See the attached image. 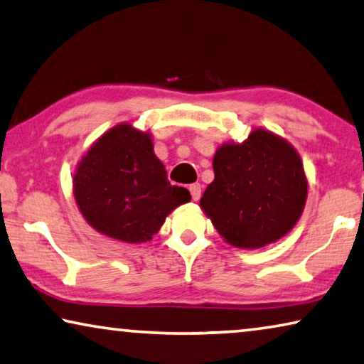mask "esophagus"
<instances>
[{
	"instance_id": "34e87169",
	"label": "esophagus",
	"mask_w": 364,
	"mask_h": 364,
	"mask_svg": "<svg viewBox=\"0 0 364 364\" xmlns=\"http://www.w3.org/2000/svg\"><path fill=\"white\" fill-rule=\"evenodd\" d=\"M200 191H203V188H200L199 183H194V184H191V186H189V193H191V198L194 200H199Z\"/></svg>"
}]
</instances>
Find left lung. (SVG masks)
Wrapping results in <instances>:
<instances>
[{
	"mask_svg": "<svg viewBox=\"0 0 364 364\" xmlns=\"http://www.w3.org/2000/svg\"><path fill=\"white\" fill-rule=\"evenodd\" d=\"M214 181L200 209L232 247L255 248L278 242L301 219L307 200V176L297 150L263 127L240 144L215 150Z\"/></svg>",
	"mask_w": 364,
	"mask_h": 364,
	"instance_id": "1",
	"label": "left lung"
}]
</instances>
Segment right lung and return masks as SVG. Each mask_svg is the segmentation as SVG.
I'll return each instance as SVG.
<instances>
[{
    "instance_id": "obj_1",
    "label": "right lung",
    "mask_w": 364,
    "mask_h": 364,
    "mask_svg": "<svg viewBox=\"0 0 364 364\" xmlns=\"http://www.w3.org/2000/svg\"><path fill=\"white\" fill-rule=\"evenodd\" d=\"M73 196L96 232L124 243L151 240L166 215L191 200L186 188L168 181L149 130L129 122L106 130L81 156Z\"/></svg>"
}]
</instances>
